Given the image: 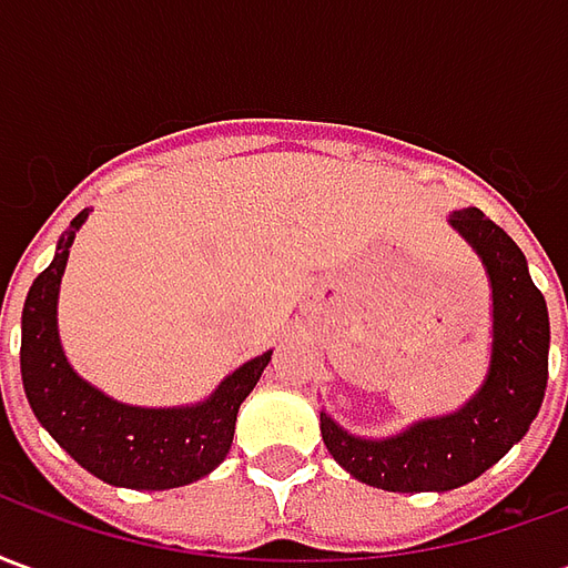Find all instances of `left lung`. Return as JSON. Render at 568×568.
I'll list each match as a JSON object with an SVG mask.
<instances>
[{"mask_svg": "<svg viewBox=\"0 0 568 568\" xmlns=\"http://www.w3.org/2000/svg\"><path fill=\"white\" fill-rule=\"evenodd\" d=\"M450 224L484 261L493 288L489 371L459 410L419 419L393 438H358L320 414L322 440L349 475L389 493H444L475 480L511 450L538 417L548 386L550 322L524 252L480 210Z\"/></svg>", "mask_w": 568, "mask_h": 568, "instance_id": "left-lung-1", "label": "left lung"}]
</instances>
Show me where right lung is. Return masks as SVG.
<instances>
[{
  "instance_id": "obj_1",
  "label": "right lung",
  "mask_w": 568,
  "mask_h": 568,
  "mask_svg": "<svg viewBox=\"0 0 568 568\" xmlns=\"http://www.w3.org/2000/svg\"><path fill=\"white\" fill-rule=\"evenodd\" d=\"M88 212H79L57 243L20 316V377L32 414L51 438L91 475L112 487L173 489L194 484L222 463L234 440L236 410L255 389L271 353L227 374L191 407H130L81 381L57 334V295L69 246Z\"/></svg>"
}]
</instances>
